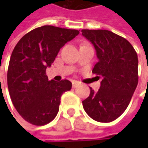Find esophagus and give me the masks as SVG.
<instances>
[{"mask_svg": "<svg viewBox=\"0 0 148 148\" xmlns=\"http://www.w3.org/2000/svg\"><path fill=\"white\" fill-rule=\"evenodd\" d=\"M79 82H72V87L73 88H77L79 86Z\"/></svg>", "mask_w": 148, "mask_h": 148, "instance_id": "esophagus-1", "label": "esophagus"}]
</instances>
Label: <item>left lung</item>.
Returning <instances> with one entry per match:
<instances>
[{
  "instance_id": "obj_1",
  "label": "left lung",
  "mask_w": 148,
  "mask_h": 148,
  "mask_svg": "<svg viewBox=\"0 0 148 148\" xmlns=\"http://www.w3.org/2000/svg\"><path fill=\"white\" fill-rule=\"evenodd\" d=\"M94 45L98 62L92 72L99 80L98 91L90 89L83 108L95 121L115 120L127 109L138 82V59L132 44L124 38L105 29H82Z\"/></svg>"
}]
</instances>
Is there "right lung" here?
Wrapping results in <instances>:
<instances>
[{
	"label": "right lung",
	"instance_id": "add662e5",
	"mask_svg": "<svg viewBox=\"0 0 148 148\" xmlns=\"http://www.w3.org/2000/svg\"><path fill=\"white\" fill-rule=\"evenodd\" d=\"M79 31L52 25L38 27L20 38L10 59L9 93L21 117L34 125L50 123L59 110L61 96L71 82L49 81L46 68L52 65L61 48Z\"/></svg>",
	"mask_w": 148,
	"mask_h": 148
}]
</instances>
